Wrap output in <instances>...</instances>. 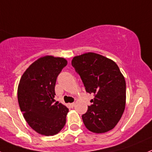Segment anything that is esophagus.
<instances>
[{"mask_svg":"<svg viewBox=\"0 0 152 152\" xmlns=\"http://www.w3.org/2000/svg\"><path fill=\"white\" fill-rule=\"evenodd\" d=\"M75 106V103H72V104H70V107H74Z\"/></svg>","mask_w":152,"mask_h":152,"instance_id":"obj_1","label":"esophagus"}]
</instances>
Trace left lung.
Returning <instances> with one entry per match:
<instances>
[{
    "mask_svg": "<svg viewBox=\"0 0 152 152\" xmlns=\"http://www.w3.org/2000/svg\"><path fill=\"white\" fill-rule=\"evenodd\" d=\"M86 92L94 94L82 119L89 131L101 134L113 129L123 114L126 100L125 77L115 62L95 53H83L72 60Z\"/></svg>",
    "mask_w": 152,
    "mask_h": 152,
    "instance_id": "obj_1",
    "label": "left lung"
}]
</instances>
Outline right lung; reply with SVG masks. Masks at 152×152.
Returning <instances> with one entry per match:
<instances>
[{
	"label": "right lung",
	"mask_w": 152,
	"mask_h": 152,
	"mask_svg": "<svg viewBox=\"0 0 152 152\" xmlns=\"http://www.w3.org/2000/svg\"><path fill=\"white\" fill-rule=\"evenodd\" d=\"M67 61L46 56L32 63L23 74L18 88L20 109L28 125L45 136L57 134L64 127L69 109L54 103L55 84Z\"/></svg>",
	"instance_id": "right-lung-1"
}]
</instances>
